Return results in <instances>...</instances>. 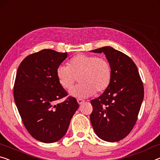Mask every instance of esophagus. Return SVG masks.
Segmentation results:
<instances>
[{"mask_svg":"<svg viewBox=\"0 0 160 160\" xmlns=\"http://www.w3.org/2000/svg\"><path fill=\"white\" fill-rule=\"evenodd\" d=\"M77 101H78V103H79L80 105H81V104L83 103H84V102H85L84 101H83L82 99H80V98H78V99H77Z\"/></svg>","mask_w":160,"mask_h":160,"instance_id":"obj_1","label":"esophagus"}]
</instances>
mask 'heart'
<instances>
[{
	"label": "heart",
	"instance_id": "1",
	"mask_svg": "<svg viewBox=\"0 0 160 160\" xmlns=\"http://www.w3.org/2000/svg\"><path fill=\"white\" fill-rule=\"evenodd\" d=\"M57 76L65 89H70L77 78L79 85L70 90V94L76 98H87L97 92H103L109 86L112 76L111 68L107 59L103 57L87 54H78L70 59L69 66L59 65Z\"/></svg>",
	"mask_w": 160,
	"mask_h": 160
}]
</instances>
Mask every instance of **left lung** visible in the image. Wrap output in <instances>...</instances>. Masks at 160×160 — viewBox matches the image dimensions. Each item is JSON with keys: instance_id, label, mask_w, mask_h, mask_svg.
<instances>
[{"instance_id": "8db88e82", "label": "left lung", "mask_w": 160, "mask_h": 160, "mask_svg": "<svg viewBox=\"0 0 160 160\" xmlns=\"http://www.w3.org/2000/svg\"><path fill=\"white\" fill-rule=\"evenodd\" d=\"M91 52H103L111 65L112 76L103 94L90 101V121L100 139L118 142L131 132L137 122L144 99L143 82L137 65L123 52L111 47Z\"/></svg>"}]
</instances>
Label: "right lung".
<instances>
[{"label": "right lung", "instance_id": "right-lung-1", "mask_svg": "<svg viewBox=\"0 0 160 160\" xmlns=\"http://www.w3.org/2000/svg\"><path fill=\"white\" fill-rule=\"evenodd\" d=\"M68 53L43 49L27 56L19 65L13 97L26 128L38 141L53 143L65 135L79 104L59 82L57 69Z\"/></svg>", "mask_w": 160, "mask_h": 160}]
</instances>
